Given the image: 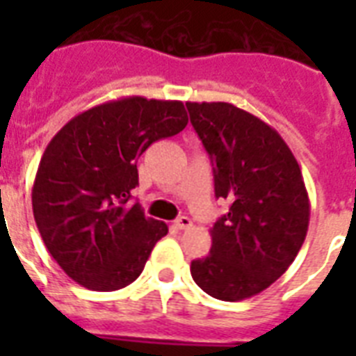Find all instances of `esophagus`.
<instances>
[{
	"label": "esophagus",
	"mask_w": 356,
	"mask_h": 356,
	"mask_svg": "<svg viewBox=\"0 0 356 356\" xmlns=\"http://www.w3.org/2000/svg\"><path fill=\"white\" fill-rule=\"evenodd\" d=\"M175 227L186 231V229L192 227V220H190L188 216H179L177 220H175Z\"/></svg>",
	"instance_id": "34e87169"
}]
</instances>
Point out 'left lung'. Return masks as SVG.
<instances>
[{
    "mask_svg": "<svg viewBox=\"0 0 356 356\" xmlns=\"http://www.w3.org/2000/svg\"><path fill=\"white\" fill-rule=\"evenodd\" d=\"M186 108L214 164L216 197L231 203L211 229V253L192 260L190 273L212 298H253L303 245L310 220L303 173L281 134L248 111L225 102Z\"/></svg>",
    "mask_w": 356,
    "mask_h": 356,
    "instance_id": "1",
    "label": "left lung"
}]
</instances>
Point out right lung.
<instances>
[{
	"label": "right lung",
	"mask_w": 356,
	"mask_h": 356,
	"mask_svg": "<svg viewBox=\"0 0 356 356\" xmlns=\"http://www.w3.org/2000/svg\"><path fill=\"white\" fill-rule=\"evenodd\" d=\"M186 123L183 102L129 96L77 114L47 144L33 216L49 254L77 284L113 292L142 273L168 225L129 205L136 161Z\"/></svg>",
	"instance_id": "right-lung-1"
}]
</instances>
